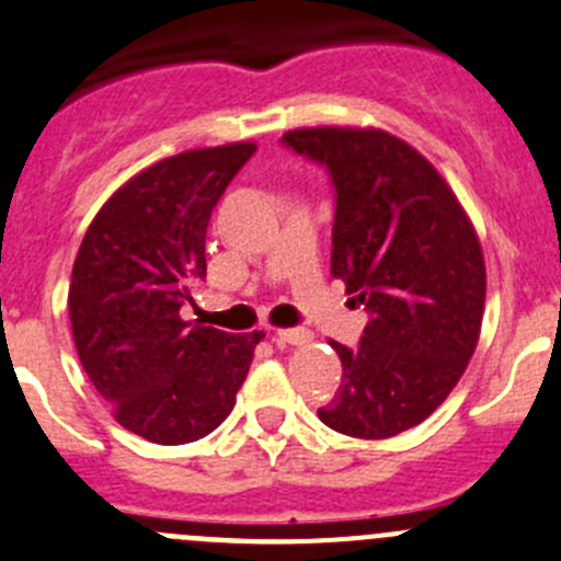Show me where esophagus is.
I'll list each match as a JSON object with an SVG mask.
<instances>
[{
    "label": "esophagus",
    "instance_id": "1",
    "mask_svg": "<svg viewBox=\"0 0 561 561\" xmlns=\"http://www.w3.org/2000/svg\"><path fill=\"white\" fill-rule=\"evenodd\" d=\"M276 342H285V345H307L312 342V331L309 329H276Z\"/></svg>",
    "mask_w": 561,
    "mask_h": 561
}]
</instances>
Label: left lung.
Here are the masks:
<instances>
[{
	"mask_svg": "<svg viewBox=\"0 0 561 561\" xmlns=\"http://www.w3.org/2000/svg\"><path fill=\"white\" fill-rule=\"evenodd\" d=\"M282 142L331 172V274L373 314L358 347L329 342L342 383L318 416L353 438L397 436L447 400L474 356L480 238L436 167L389 130L318 125Z\"/></svg>",
	"mask_w": 561,
	"mask_h": 561,
	"instance_id": "obj_1",
	"label": "left lung"
}]
</instances>
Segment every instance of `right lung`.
<instances>
[{"instance_id":"right-lung-1","label":"right lung","mask_w":561,"mask_h":561,"mask_svg":"<svg viewBox=\"0 0 561 561\" xmlns=\"http://www.w3.org/2000/svg\"><path fill=\"white\" fill-rule=\"evenodd\" d=\"M254 142L170 156L103 203L76 254L68 309L81 367L125 431L188 444L230 416L265 331L181 318L205 279V232Z\"/></svg>"}]
</instances>
